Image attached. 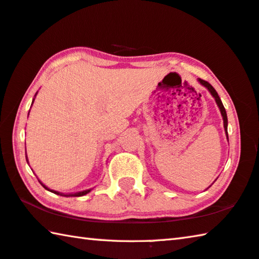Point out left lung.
Returning <instances> with one entry per match:
<instances>
[{"label": "left lung", "instance_id": "1", "mask_svg": "<svg viewBox=\"0 0 259 259\" xmlns=\"http://www.w3.org/2000/svg\"><path fill=\"white\" fill-rule=\"evenodd\" d=\"M198 81L200 82V84H201V85H203V87L207 88L209 93L211 94V96H212V97L214 98V100H216L217 106H218V108H219V111H221V114H222V116H223V121H224V129H225L226 138H227V140H229V135H227V114H226V111H225L224 105H223L221 98H219V96H218V94H217V91L214 90V89H213V87H212L211 84H210V83H208L207 81L201 80V78H198Z\"/></svg>", "mask_w": 259, "mask_h": 259}]
</instances>
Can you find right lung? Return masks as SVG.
<instances>
[{
  "label": "right lung",
  "instance_id": "right-lung-1",
  "mask_svg": "<svg viewBox=\"0 0 259 259\" xmlns=\"http://www.w3.org/2000/svg\"><path fill=\"white\" fill-rule=\"evenodd\" d=\"M37 94V93H36ZM36 96V95H35ZM34 103V99H33V102H32V104ZM26 160H27V156H26ZM27 163H28V160H27ZM41 183V185L46 188V190H48V191H50V192H52V193H55V194H58V195H61V196H83V195H85V194H88V193H89L91 190H93V188H90V190H85V191H81V192H76V193H68V194H65V193H60V192H57V191H55V190H50L49 187H47L45 184H43L41 181H38Z\"/></svg>",
  "mask_w": 259,
  "mask_h": 259
}]
</instances>
